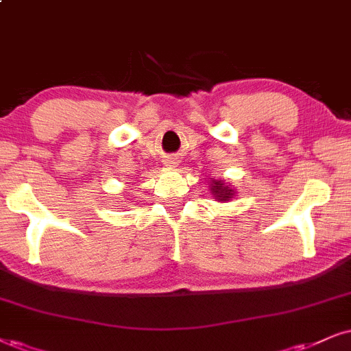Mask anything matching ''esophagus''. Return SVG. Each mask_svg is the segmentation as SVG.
Masks as SVG:
<instances>
[{
	"mask_svg": "<svg viewBox=\"0 0 351 351\" xmlns=\"http://www.w3.org/2000/svg\"><path fill=\"white\" fill-rule=\"evenodd\" d=\"M171 164H176V162H172V161H171Z\"/></svg>",
	"mask_w": 351,
	"mask_h": 351,
	"instance_id": "1",
	"label": "esophagus"
}]
</instances>
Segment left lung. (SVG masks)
Masks as SVG:
<instances>
[{"label":"left lung","mask_w":351,"mask_h":351,"mask_svg":"<svg viewBox=\"0 0 351 351\" xmlns=\"http://www.w3.org/2000/svg\"><path fill=\"white\" fill-rule=\"evenodd\" d=\"M211 193H213L215 198H218V202H228L234 197L236 192L224 180H213V184H211Z\"/></svg>","instance_id":"1"}]
</instances>
